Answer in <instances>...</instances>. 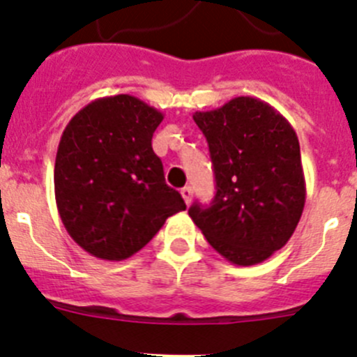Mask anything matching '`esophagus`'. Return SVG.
Instances as JSON below:
<instances>
[{
  "label": "esophagus",
  "mask_w": 357,
  "mask_h": 357,
  "mask_svg": "<svg viewBox=\"0 0 357 357\" xmlns=\"http://www.w3.org/2000/svg\"><path fill=\"white\" fill-rule=\"evenodd\" d=\"M181 195L182 198H184L185 204H191V200H193V189L189 188V185H185V188L181 189Z\"/></svg>",
  "instance_id": "34e87169"
}]
</instances>
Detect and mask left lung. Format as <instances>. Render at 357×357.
I'll return each mask as SVG.
<instances>
[{
    "mask_svg": "<svg viewBox=\"0 0 357 357\" xmlns=\"http://www.w3.org/2000/svg\"><path fill=\"white\" fill-rule=\"evenodd\" d=\"M193 119L209 144L216 195L209 207L195 202L189 216L227 261L263 263L289 241L304 211L298 137L284 116L252 96Z\"/></svg>",
    "mask_w": 357,
    "mask_h": 357,
    "instance_id": "1",
    "label": "left lung"
}]
</instances>
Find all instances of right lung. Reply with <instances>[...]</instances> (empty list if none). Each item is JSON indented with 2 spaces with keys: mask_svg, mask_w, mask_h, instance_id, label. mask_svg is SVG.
Returning <instances> with one entry per match:
<instances>
[{
  "mask_svg": "<svg viewBox=\"0 0 357 357\" xmlns=\"http://www.w3.org/2000/svg\"><path fill=\"white\" fill-rule=\"evenodd\" d=\"M162 112L130 94L94 100L64 128L55 159V200L85 252L127 259L185 209L151 148Z\"/></svg>",
  "mask_w": 357,
  "mask_h": 357,
  "instance_id": "right-lung-1",
  "label": "right lung"
}]
</instances>
